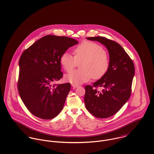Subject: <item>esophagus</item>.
Returning a JSON list of instances; mask_svg holds the SVG:
<instances>
[{
  "label": "esophagus",
  "mask_w": 154,
  "mask_h": 154,
  "mask_svg": "<svg viewBox=\"0 0 154 154\" xmlns=\"http://www.w3.org/2000/svg\"><path fill=\"white\" fill-rule=\"evenodd\" d=\"M79 86L77 85H74V84H72V87L74 88V89H75L77 88H78Z\"/></svg>",
  "instance_id": "obj_1"
}]
</instances>
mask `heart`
Returning <instances> with one entry per match:
<instances>
[{"mask_svg":"<svg viewBox=\"0 0 154 154\" xmlns=\"http://www.w3.org/2000/svg\"><path fill=\"white\" fill-rule=\"evenodd\" d=\"M74 57L68 52L63 53L60 58V63L65 71L71 72L80 62L82 69L66 74L65 79L74 85H80L94 79L102 78L109 67V59L107 53L99 44L83 41L73 49Z\"/></svg>","mask_w":154,"mask_h":154,"instance_id":"b5f03b06","label":"heart"}]
</instances>
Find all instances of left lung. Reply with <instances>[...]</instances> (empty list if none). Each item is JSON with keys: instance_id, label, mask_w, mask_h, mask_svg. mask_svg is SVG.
Instances as JSON below:
<instances>
[{"instance_id": "1", "label": "left lung", "mask_w": 154, "mask_h": 154, "mask_svg": "<svg viewBox=\"0 0 154 154\" xmlns=\"http://www.w3.org/2000/svg\"><path fill=\"white\" fill-rule=\"evenodd\" d=\"M86 38L99 42L107 48L109 67L105 75L93 86H85L86 108L97 118H108L116 114L130 96L134 63L118 43L100 36Z\"/></svg>"}]
</instances>
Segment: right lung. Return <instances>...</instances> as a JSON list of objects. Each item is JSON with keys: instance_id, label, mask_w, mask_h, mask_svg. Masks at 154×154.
<instances>
[{"instance_id": "right-lung-1", "label": "right lung", "mask_w": 154, "mask_h": 154, "mask_svg": "<svg viewBox=\"0 0 154 154\" xmlns=\"http://www.w3.org/2000/svg\"><path fill=\"white\" fill-rule=\"evenodd\" d=\"M77 44L78 42L72 38L47 35L22 54L18 91L26 108L35 117L50 120L61 111L71 84L54 83L63 76L62 55Z\"/></svg>"}]
</instances>
